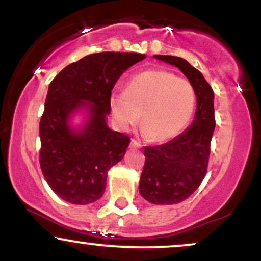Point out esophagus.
<instances>
[{
  "label": "esophagus",
  "instance_id": "34e87169",
  "mask_svg": "<svg viewBox=\"0 0 261 261\" xmlns=\"http://www.w3.org/2000/svg\"><path fill=\"white\" fill-rule=\"evenodd\" d=\"M130 147L132 148H141V144H140V142H138L137 140H134V139H132Z\"/></svg>",
  "mask_w": 261,
  "mask_h": 261
}]
</instances>
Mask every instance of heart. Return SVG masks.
<instances>
[{"mask_svg":"<svg viewBox=\"0 0 261 261\" xmlns=\"http://www.w3.org/2000/svg\"><path fill=\"white\" fill-rule=\"evenodd\" d=\"M109 107L121 130H128L141 117L142 134L153 142H164L176 138L190 122L196 92L188 80L152 69L132 78L126 91H114Z\"/></svg>","mask_w":261,"mask_h":261,"instance_id":"obj_1","label":"heart"}]
</instances>
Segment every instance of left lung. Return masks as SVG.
Wrapping results in <instances>:
<instances>
[{
  "mask_svg": "<svg viewBox=\"0 0 261 261\" xmlns=\"http://www.w3.org/2000/svg\"><path fill=\"white\" fill-rule=\"evenodd\" d=\"M179 69L196 92V113L190 127L166 144L145 147V166L139 192L156 205L177 204L194 194L204 179L215 129L214 91L203 74L179 57L153 56Z\"/></svg>",
  "mask_w": 261,
  "mask_h": 261,
  "instance_id": "1",
  "label": "left lung"
}]
</instances>
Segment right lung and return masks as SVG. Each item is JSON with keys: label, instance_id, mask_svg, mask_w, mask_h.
Listing matches in <instances>:
<instances>
[{"label": "right lung", "instance_id": "1", "mask_svg": "<svg viewBox=\"0 0 261 261\" xmlns=\"http://www.w3.org/2000/svg\"><path fill=\"white\" fill-rule=\"evenodd\" d=\"M145 58L135 52L94 53L64 67L49 84L39 126L40 167L64 201L84 205L105 194L108 171L130 142L108 127L110 95L121 74ZM77 115L82 120L76 125Z\"/></svg>", "mask_w": 261, "mask_h": 261}]
</instances>
